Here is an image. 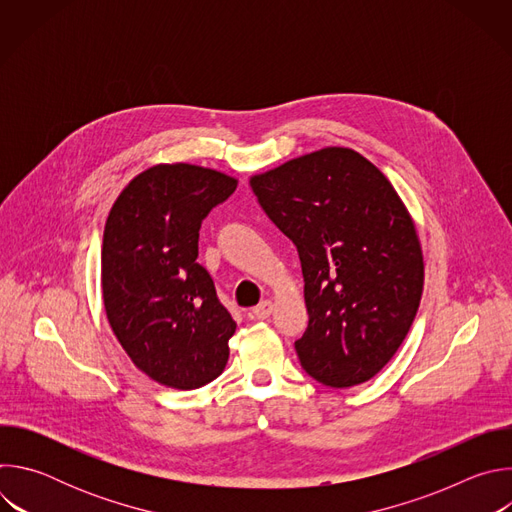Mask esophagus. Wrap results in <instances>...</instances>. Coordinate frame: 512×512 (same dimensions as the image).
<instances>
[{
  "label": "esophagus",
  "instance_id": "esophagus-1",
  "mask_svg": "<svg viewBox=\"0 0 512 512\" xmlns=\"http://www.w3.org/2000/svg\"><path fill=\"white\" fill-rule=\"evenodd\" d=\"M271 312H273V304L269 300H265V302H261L259 306L253 308V316L257 320H267L271 316Z\"/></svg>",
  "mask_w": 512,
  "mask_h": 512
}]
</instances>
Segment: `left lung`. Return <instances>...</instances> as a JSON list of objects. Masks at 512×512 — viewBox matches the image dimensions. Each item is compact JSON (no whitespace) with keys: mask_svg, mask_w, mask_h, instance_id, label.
Instances as JSON below:
<instances>
[{"mask_svg":"<svg viewBox=\"0 0 512 512\" xmlns=\"http://www.w3.org/2000/svg\"><path fill=\"white\" fill-rule=\"evenodd\" d=\"M294 241L308 308L302 369L326 387L373 379L405 340L423 291V255L399 194L367 158L324 148L251 178Z\"/></svg>","mask_w":512,"mask_h":512,"instance_id":"1","label":"left lung"}]
</instances>
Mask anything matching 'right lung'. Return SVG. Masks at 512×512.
<instances>
[{
    "mask_svg": "<svg viewBox=\"0 0 512 512\" xmlns=\"http://www.w3.org/2000/svg\"><path fill=\"white\" fill-rule=\"evenodd\" d=\"M235 188L223 172L160 164L135 176L107 216V320L135 367L160 385L198 389L227 367L237 324L196 257L202 221Z\"/></svg>",
    "mask_w": 512,
    "mask_h": 512,
    "instance_id": "1",
    "label": "right lung"
}]
</instances>
